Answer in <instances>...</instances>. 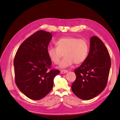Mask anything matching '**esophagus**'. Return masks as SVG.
I'll use <instances>...</instances> for the list:
<instances>
[{"mask_svg": "<svg viewBox=\"0 0 120 120\" xmlns=\"http://www.w3.org/2000/svg\"><path fill=\"white\" fill-rule=\"evenodd\" d=\"M68 72L67 70H61L60 71V73L61 74H66V73H67Z\"/></svg>", "mask_w": 120, "mask_h": 120, "instance_id": "obj_1", "label": "esophagus"}]
</instances>
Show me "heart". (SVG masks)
<instances>
[{
    "instance_id": "obj_1",
    "label": "heart",
    "mask_w": 120,
    "mask_h": 120,
    "mask_svg": "<svg viewBox=\"0 0 120 120\" xmlns=\"http://www.w3.org/2000/svg\"><path fill=\"white\" fill-rule=\"evenodd\" d=\"M56 48H48L49 57L54 64H58L64 54V58L60 64L61 68L70 66L74 63L79 64L85 61L88 55V44L84 39L72 36L64 37L55 42Z\"/></svg>"
}]
</instances>
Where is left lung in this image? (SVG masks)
Returning a JSON list of instances; mask_svg holds the SVG:
<instances>
[{"instance_id":"obj_1","label":"left lung","mask_w":120,"mask_h":120,"mask_svg":"<svg viewBox=\"0 0 120 120\" xmlns=\"http://www.w3.org/2000/svg\"><path fill=\"white\" fill-rule=\"evenodd\" d=\"M111 65L108 50L100 38L93 36L90 39V50L86 60L76 68V79L71 90L83 100L97 96L106 86Z\"/></svg>"}]
</instances>
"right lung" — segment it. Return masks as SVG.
Returning <instances> with one entry per match:
<instances>
[{
	"label": "right lung",
	"mask_w": 120,
	"mask_h": 120,
	"mask_svg": "<svg viewBox=\"0 0 120 120\" xmlns=\"http://www.w3.org/2000/svg\"><path fill=\"white\" fill-rule=\"evenodd\" d=\"M52 38L50 32L40 30L26 38L16 52L14 60L16 86L33 100H39L52 90L54 78L60 71L51 69L47 53Z\"/></svg>",
	"instance_id": "right-lung-1"
}]
</instances>
